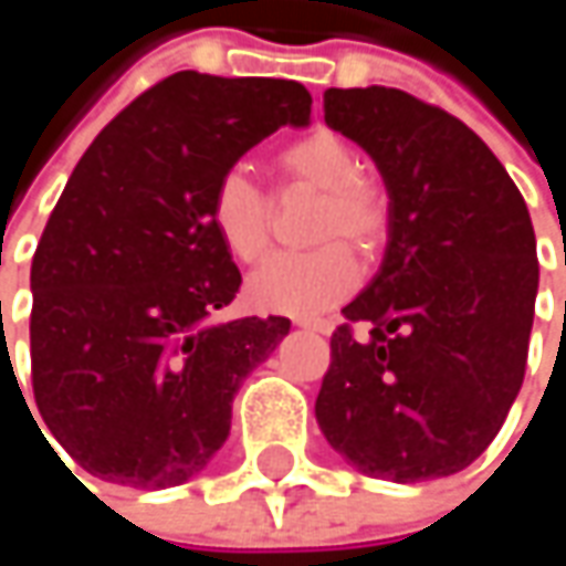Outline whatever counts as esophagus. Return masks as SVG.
Wrapping results in <instances>:
<instances>
[{
  "label": "esophagus",
  "mask_w": 566,
  "mask_h": 566,
  "mask_svg": "<svg viewBox=\"0 0 566 566\" xmlns=\"http://www.w3.org/2000/svg\"><path fill=\"white\" fill-rule=\"evenodd\" d=\"M297 324H301L304 331H314V334H331V327H334L331 321H307V317H304V321H297Z\"/></svg>",
  "instance_id": "1"
}]
</instances>
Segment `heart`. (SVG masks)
<instances>
[{
  "instance_id": "heart-1",
  "label": "heart",
  "mask_w": 566,
  "mask_h": 566,
  "mask_svg": "<svg viewBox=\"0 0 566 566\" xmlns=\"http://www.w3.org/2000/svg\"><path fill=\"white\" fill-rule=\"evenodd\" d=\"M284 186L321 192L311 222L314 252L275 255L249 279V297L262 311L317 317L340 304L357 282L360 269L344 242L374 252L390 229L387 189L360 172L357 147L337 130L317 127L275 157ZM209 226L235 262H259L272 242V199L245 170H226L209 192Z\"/></svg>"
}]
</instances>
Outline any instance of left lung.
Returning <instances> with one entry per match:
<instances>
[{"instance_id": "8db88e82", "label": "left lung", "mask_w": 566, "mask_h": 566, "mask_svg": "<svg viewBox=\"0 0 566 566\" xmlns=\"http://www.w3.org/2000/svg\"><path fill=\"white\" fill-rule=\"evenodd\" d=\"M324 120L374 157L390 242L331 337L317 422L364 475H455L492 446L524 380L537 297L527 206L475 130L406 91L331 87ZM360 319L367 342L353 337Z\"/></svg>"}]
</instances>
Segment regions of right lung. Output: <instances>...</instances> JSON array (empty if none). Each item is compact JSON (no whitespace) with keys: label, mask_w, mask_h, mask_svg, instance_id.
Here are the masks:
<instances>
[{"label":"right lung","mask_w":566,"mask_h":566,"mask_svg":"<svg viewBox=\"0 0 566 566\" xmlns=\"http://www.w3.org/2000/svg\"><path fill=\"white\" fill-rule=\"evenodd\" d=\"M307 117L297 81L176 71L77 160L32 259L29 337L39 412L87 475L170 489L226 442L232 396L291 321H216L242 275L209 226V192Z\"/></svg>","instance_id":"add662e5"}]
</instances>
